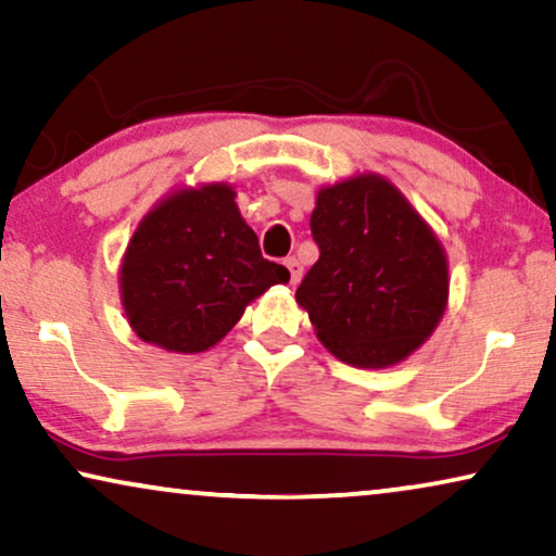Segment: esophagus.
Masks as SVG:
<instances>
[{
  "label": "esophagus",
  "mask_w": 556,
  "mask_h": 556,
  "mask_svg": "<svg viewBox=\"0 0 556 556\" xmlns=\"http://www.w3.org/2000/svg\"><path fill=\"white\" fill-rule=\"evenodd\" d=\"M285 266L290 269V282L298 285L302 279V264L294 256H290V258H285Z\"/></svg>",
  "instance_id": "obj_1"
}]
</instances>
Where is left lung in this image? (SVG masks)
<instances>
[{
	"mask_svg": "<svg viewBox=\"0 0 556 556\" xmlns=\"http://www.w3.org/2000/svg\"><path fill=\"white\" fill-rule=\"evenodd\" d=\"M320 258L298 287L317 338L358 368L404 361L432 336L447 305L445 249L381 175L320 188L313 216Z\"/></svg>",
	"mask_w": 556,
	"mask_h": 556,
	"instance_id": "1",
	"label": "left lung"
}]
</instances>
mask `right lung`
Returning a JSON list of instances; mask_svg holds the SVG:
<instances>
[{"instance_id": "1", "label": "right lung", "mask_w": 556, "mask_h": 556, "mask_svg": "<svg viewBox=\"0 0 556 556\" xmlns=\"http://www.w3.org/2000/svg\"><path fill=\"white\" fill-rule=\"evenodd\" d=\"M231 185L169 192L131 236L118 290L131 330L169 353L216 345L251 300L290 271L262 256Z\"/></svg>"}]
</instances>
